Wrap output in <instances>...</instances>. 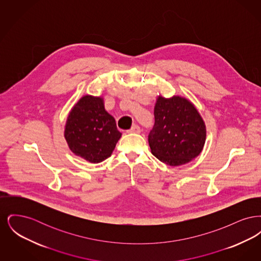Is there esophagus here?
<instances>
[{
	"label": "esophagus",
	"instance_id": "obj_1",
	"mask_svg": "<svg viewBox=\"0 0 261 261\" xmlns=\"http://www.w3.org/2000/svg\"><path fill=\"white\" fill-rule=\"evenodd\" d=\"M141 128L138 126V125H134L130 130H129V132H131V133H141Z\"/></svg>",
	"mask_w": 261,
	"mask_h": 261
}]
</instances>
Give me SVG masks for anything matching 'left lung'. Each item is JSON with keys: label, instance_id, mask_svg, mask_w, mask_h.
I'll list each match as a JSON object with an SVG mask.
<instances>
[{"label": "left lung", "instance_id": "1", "mask_svg": "<svg viewBox=\"0 0 261 261\" xmlns=\"http://www.w3.org/2000/svg\"><path fill=\"white\" fill-rule=\"evenodd\" d=\"M154 126L149 134L151 153L170 166L192 162L203 149L206 127L194 103L181 96H159Z\"/></svg>", "mask_w": 261, "mask_h": 261}]
</instances>
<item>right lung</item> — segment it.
<instances>
[{"instance_id":"add662e5","label":"right lung","mask_w":261,"mask_h":261,"mask_svg":"<svg viewBox=\"0 0 261 261\" xmlns=\"http://www.w3.org/2000/svg\"><path fill=\"white\" fill-rule=\"evenodd\" d=\"M121 135L114 117L105 109L103 99L91 95L75 103L64 126L69 149L91 163L110 158Z\"/></svg>"}]
</instances>
